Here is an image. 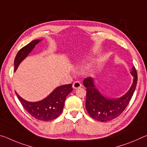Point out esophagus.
<instances>
[{
  "label": "esophagus",
  "instance_id": "esophagus-1",
  "mask_svg": "<svg viewBox=\"0 0 147 147\" xmlns=\"http://www.w3.org/2000/svg\"><path fill=\"white\" fill-rule=\"evenodd\" d=\"M82 86V84L78 81H76L75 82H74L73 84V87L74 89H77L78 88H80Z\"/></svg>",
  "mask_w": 147,
  "mask_h": 147
}]
</instances>
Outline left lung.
I'll list each match as a JSON object with an SVG mask.
<instances>
[{
    "label": "left lung",
    "instance_id": "1",
    "mask_svg": "<svg viewBox=\"0 0 147 147\" xmlns=\"http://www.w3.org/2000/svg\"><path fill=\"white\" fill-rule=\"evenodd\" d=\"M134 76L133 84L128 91L120 98H107L96 88L91 77L84 79V86L86 88V108L89 115L95 120L106 122L117 117L128 105L135 91L138 82V74L133 67L130 72Z\"/></svg>",
    "mask_w": 147,
    "mask_h": 147
}]
</instances>
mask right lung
Listing matches in <instances>:
<instances>
[{
  "instance_id": "right-lung-1",
  "label": "right lung",
  "mask_w": 147,
  "mask_h": 147,
  "mask_svg": "<svg viewBox=\"0 0 147 147\" xmlns=\"http://www.w3.org/2000/svg\"><path fill=\"white\" fill-rule=\"evenodd\" d=\"M40 41L41 39L32 41L19 50L14 60V71L17 70L21 62L28 55ZM72 91L73 88L71 84L61 86L56 88L45 98L34 102L25 100L21 98L17 92L16 94L23 108L33 117L40 121H48L56 119L61 113L66 96Z\"/></svg>"
}]
</instances>
